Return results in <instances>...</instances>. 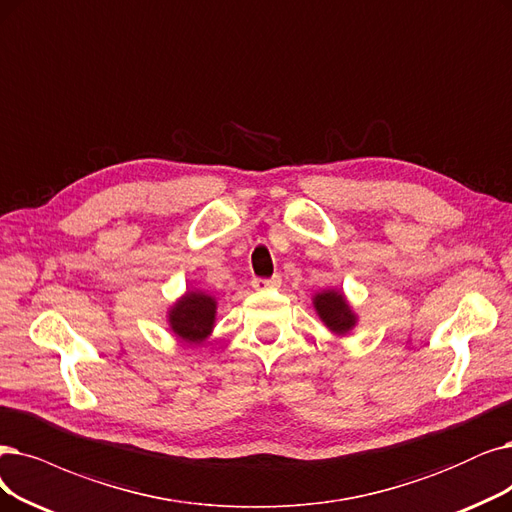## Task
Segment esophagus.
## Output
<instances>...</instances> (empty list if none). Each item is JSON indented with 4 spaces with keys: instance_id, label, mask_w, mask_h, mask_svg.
<instances>
[{
    "instance_id": "esophagus-1",
    "label": "esophagus",
    "mask_w": 512,
    "mask_h": 512,
    "mask_svg": "<svg viewBox=\"0 0 512 512\" xmlns=\"http://www.w3.org/2000/svg\"><path fill=\"white\" fill-rule=\"evenodd\" d=\"M252 285H254V290H277L279 285H281V277H279V275H275V277H271V279L256 277V279L252 281Z\"/></svg>"
}]
</instances>
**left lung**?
<instances>
[{
  "mask_svg": "<svg viewBox=\"0 0 512 512\" xmlns=\"http://www.w3.org/2000/svg\"><path fill=\"white\" fill-rule=\"evenodd\" d=\"M313 306L319 319L330 327V332L338 336L349 334L357 323V315L351 311L349 302H346L344 294L338 290H323L315 294Z\"/></svg>",
  "mask_w": 512,
  "mask_h": 512,
  "instance_id": "1",
  "label": "left lung"
}]
</instances>
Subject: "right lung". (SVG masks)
<instances>
[{"label":"right lung","instance_id":"right-lung-1","mask_svg":"<svg viewBox=\"0 0 512 512\" xmlns=\"http://www.w3.org/2000/svg\"><path fill=\"white\" fill-rule=\"evenodd\" d=\"M172 332L185 342H203L216 321V298L206 292H187L168 311Z\"/></svg>","mask_w":512,"mask_h":512}]
</instances>
